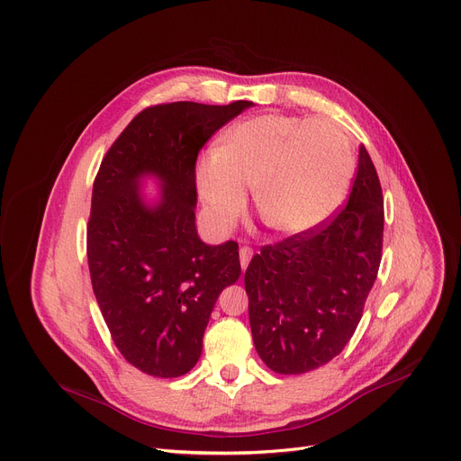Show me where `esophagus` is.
Wrapping results in <instances>:
<instances>
[{
  "instance_id": "34e87169",
  "label": "esophagus",
  "mask_w": 461,
  "mask_h": 461,
  "mask_svg": "<svg viewBox=\"0 0 461 461\" xmlns=\"http://www.w3.org/2000/svg\"><path fill=\"white\" fill-rule=\"evenodd\" d=\"M252 256H254V250H252L250 247H240V249H239V259H240V267L247 269V267H249V263H250V259H252Z\"/></svg>"
}]
</instances>
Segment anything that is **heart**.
I'll return each instance as SVG.
<instances>
[{
    "label": "heart",
    "instance_id": "heart-1",
    "mask_svg": "<svg viewBox=\"0 0 461 461\" xmlns=\"http://www.w3.org/2000/svg\"><path fill=\"white\" fill-rule=\"evenodd\" d=\"M355 158L330 119L263 113L230 129L221 149L203 153L194 179L209 224L230 230L254 188L261 221L284 237L316 230L348 196Z\"/></svg>",
    "mask_w": 461,
    "mask_h": 461
}]
</instances>
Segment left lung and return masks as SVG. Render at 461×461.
<instances>
[{"instance_id":"8db88e82","label":"left lung","mask_w":461,"mask_h":461,"mask_svg":"<svg viewBox=\"0 0 461 461\" xmlns=\"http://www.w3.org/2000/svg\"><path fill=\"white\" fill-rule=\"evenodd\" d=\"M383 192L365 145L348 203L303 235L263 247L245 273L254 346L297 375L340 355L362 318L383 250Z\"/></svg>"}]
</instances>
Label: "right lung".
Masks as SVG:
<instances>
[{
	"label": "right lung",
	"instance_id": "1",
	"mask_svg": "<svg viewBox=\"0 0 461 461\" xmlns=\"http://www.w3.org/2000/svg\"><path fill=\"white\" fill-rule=\"evenodd\" d=\"M167 103L141 110L112 143L93 183L87 263L93 294L127 362L179 377L202 355L214 303L240 276L239 245H205L196 230L194 167L207 140L250 108ZM162 183L155 206L139 181Z\"/></svg>",
	"mask_w": 461,
	"mask_h": 461
}]
</instances>
